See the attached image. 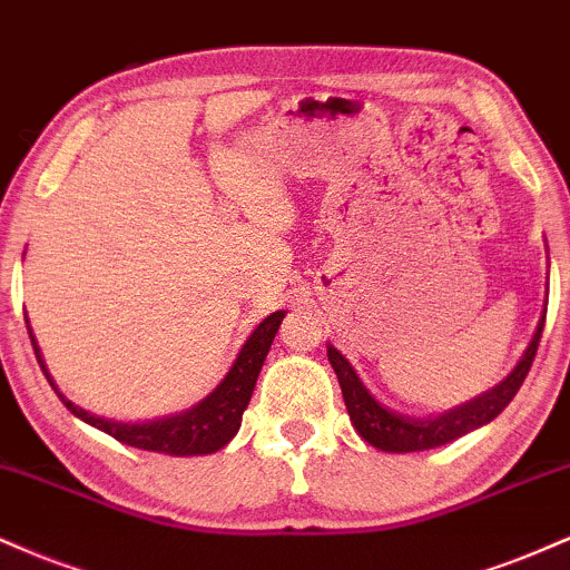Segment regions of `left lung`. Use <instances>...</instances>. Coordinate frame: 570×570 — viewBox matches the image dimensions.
Instances as JSON below:
<instances>
[{
  "label": "left lung",
  "instance_id": "8db88e82",
  "mask_svg": "<svg viewBox=\"0 0 570 570\" xmlns=\"http://www.w3.org/2000/svg\"><path fill=\"white\" fill-rule=\"evenodd\" d=\"M547 314V309H544ZM541 331H544V317L537 327V336H533L531 344L520 360L518 367L501 381L499 386H493L491 392L480 394L472 403L456 407V411H448L438 419H411L400 416V413L386 411L384 405L376 403V397H371V392L365 390L363 381L357 379L354 367L346 363V357L341 354L336 346L327 344V360H331L333 371H336L341 394H344L346 411H350V419L354 430L360 432V438L365 443L386 453H413V451H426V448H438L451 443V440L461 438V434L478 430V426L488 424L504 411L507 405L512 403V397L518 394L520 386L531 371L533 357H537Z\"/></svg>",
  "mask_w": 570,
  "mask_h": 570
}]
</instances>
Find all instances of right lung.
Instances as JSON below:
<instances>
[{
	"instance_id": "obj_1",
	"label": "right lung",
	"mask_w": 570,
	"mask_h": 570,
	"mask_svg": "<svg viewBox=\"0 0 570 570\" xmlns=\"http://www.w3.org/2000/svg\"><path fill=\"white\" fill-rule=\"evenodd\" d=\"M285 312H274L261 323L253 336L245 341L243 352H239L237 363L232 365L229 376L220 381V386L210 397H205L203 403L191 411L180 413V416L159 419V421H146V424H122V421H109L92 416V413L82 411L66 400L63 394L58 392V386L52 384L50 373H47L42 354H39L37 341H33V333L29 327V338L33 344V354H37L39 367L45 371L47 381H50L52 390L58 392L60 403H63L77 419L87 421L96 430L111 434L119 443L140 448V451H154V453H167V456H205V453L218 451L237 434L239 424H243V413L247 403H250V394L256 390V381L261 373V365H264L266 354H269V346L274 341V333H277L279 323H283ZM29 323V320H26Z\"/></svg>"
}]
</instances>
